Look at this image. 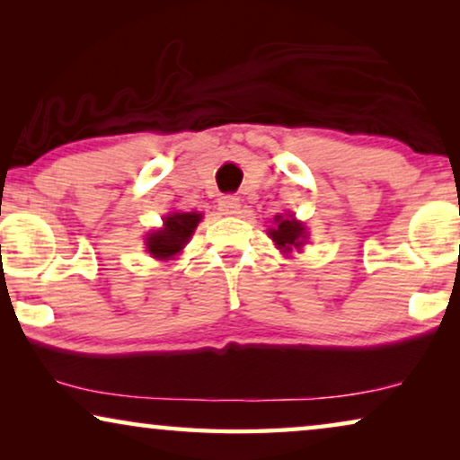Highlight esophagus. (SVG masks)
I'll return each mask as SVG.
<instances>
[{"mask_svg":"<svg viewBox=\"0 0 460 460\" xmlns=\"http://www.w3.org/2000/svg\"><path fill=\"white\" fill-rule=\"evenodd\" d=\"M219 211L226 213V216H236L238 209H241V199L236 197H222L219 199Z\"/></svg>","mask_w":460,"mask_h":460,"instance_id":"1","label":"esophagus"}]
</instances>
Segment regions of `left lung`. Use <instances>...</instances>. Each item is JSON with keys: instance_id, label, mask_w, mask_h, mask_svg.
Returning a JSON list of instances; mask_svg holds the SVG:
<instances>
[{"instance_id": "obj_1", "label": "left lung", "mask_w": 460, "mask_h": 460, "mask_svg": "<svg viewBox=\"0 0 460 460\" xmlns=\"http://www.w3.org/2000/svg\"><path fill=\"white\" fill-rule=\"evenodd\" d=\"M274 228L268 230V234L276 243L282 253H291V251H301L305 244L307 232L305 226L295 219L293 216H276Z\"/></svg>"}]
</instances>
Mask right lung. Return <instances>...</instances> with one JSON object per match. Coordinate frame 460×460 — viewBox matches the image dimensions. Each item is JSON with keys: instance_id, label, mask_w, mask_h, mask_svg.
<instances>
[{"instance_id": "add662e5", "label": "right lung", "mask_w": 460, "mask_h": 460, "mask_svg": "<svg viewBox=\"0 0 460 460\" xmlns=\"http://www.w3.org/2000/svg\"><path fill=\"white\" fill-rule=\"evenodd\" d=\"M203 213H169L163 222V228L150 232L146 236V251L155 260H172L186 247V243L190 241L194 234Z\"/></svg>"}]
</instances>
